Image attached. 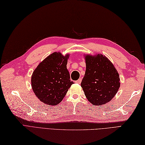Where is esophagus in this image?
Here are the masks:
<instances>
[{
  "label": "esophagus",
  "instance_id": "esophagus-1",
  "mask_svg": "<svg viewBox=\"0 0 145 145\" xmlns=\"http://www.w3.org/2000/svg\"><path fill=\"white\" fill-rule=\"evenodd\" d=\"M81 82V78H79L78 80H76V81H75V83H78V84H80Z\"/></svg>",
  "mask_w": 145,
  "mask_h": 145
}]
</instances>
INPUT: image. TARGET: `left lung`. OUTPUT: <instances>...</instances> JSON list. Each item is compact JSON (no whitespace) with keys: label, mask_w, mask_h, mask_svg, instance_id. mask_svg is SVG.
Here are the masks:
<instances>
[{"label":"left lung","mask_w":145,"mask_h":145,"mask_svg":"<svg viewBox=\"0 0 145 145\" xmlns=\"http://www.w3.org/2000/svg\"><path fill=\"white\" fill-rule=\"evenodd\" d=\"M84 57L86 69L81 86L92 105H104L116 94L120 87V75L105 56L87 54Z\"/></svg>","instance_id":"obj_1"}]
</instances>
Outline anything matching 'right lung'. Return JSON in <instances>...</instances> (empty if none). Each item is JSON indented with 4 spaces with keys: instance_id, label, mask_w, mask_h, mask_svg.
I'll return each instance as SVG.
<instances>
[{
    "instance_id": "1",
    "label": "right lung",
    "mask_w": 145,
    "mask_h": 145,
    "mask_svg": "<svg viewBox=\"0 0 145 145\" xmlns=\"http://www.w3.org/2000/svg\"><path fill=\"white\" fill-rule=\"evenodd\" d=\"M69 54L52 53L40 62L31 77L32 90L40 101L50 105L60 103L73 84L67 69Z\"/></svg>"
}]
</instances>
